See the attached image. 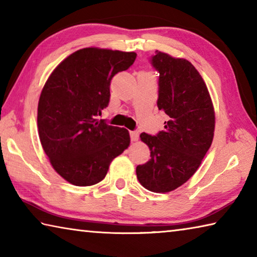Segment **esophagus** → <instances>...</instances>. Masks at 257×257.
<instances>
[{
	"label": "esophagus",
	"mask_w": 257,
	"mask_h": 257,
	"mask_svg": "<svg viewBox=\"0 0 257 257\" xmlns=\"http://www.w3.org/2000/svg\"><path fill=\"white\" fill-rule=\"evenodd\" d=\"M130 138H132L133 142H137L138 138H139L138 132H130Z\"/></svg>",
	"instance_id": "1"
}]
</instances>
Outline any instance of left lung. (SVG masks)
<instances>
[{
	"label": "left lung",
	"instance_id": "obj_1",
	"mask_svg": "<svg viewBox=\"0 0 257 257\" xmlns=\"http://www.w3.org/2000/svg\"><path fill=\"white\" fill-rule=\"evenodd\" d=\"M151 62L160 73L158 107L168 121L155 136L141 134L151 159L136 173L146 189L169 193L197 171L212 144L215 114L205 82L189 61L155 51Z\"/></svg>",
	"mask_w": 257,
	"mask_h": 257
}]
</instances>
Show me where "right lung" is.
Segmentation results:
<instances>
[{
    "instance_id": "add662e5",
    "label": "right lung",
    "mask_w": 257,
    "mask_h": 257,
    "mask_svg": "<svg viewBox=\"0 0 257 257\" xmlns=\"http://www.w3.org/2000/svg\"><path fill=\"white\" fill-rule=\"evenodd\" d=\"M136 56L97 47L78 50L43 87L37 108L41 144L54 170L70 184L102 181L113 159L128 149V130L97 116L108 105L112 78L127 70Z\"/></svg>"
}]
</instances>
